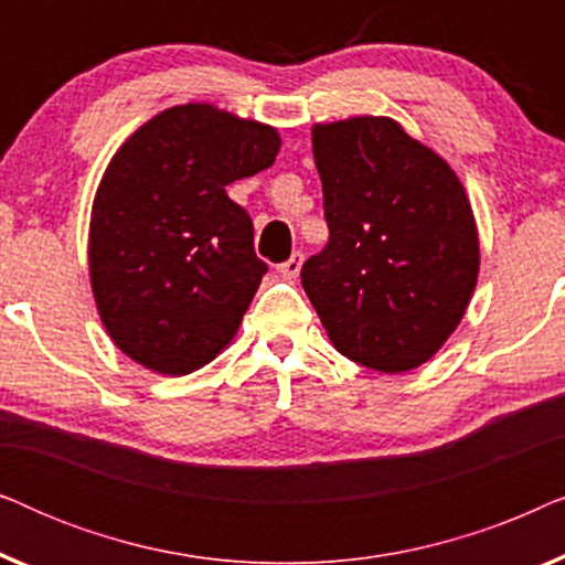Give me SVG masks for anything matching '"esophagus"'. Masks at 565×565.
Returning <instances> with one entry per match:
<instances>
[{"mask_svg": "<svg viewBox=\"0 0 565 565\" xmlns=\"http://www.w3.org/2000/svg\"><path fill=\"white\" fill-rule=\"evenodd\" d=\"M300 267H303V254L296 252L288 262H282V265L277 269H280V275L288 277V280H296V277L300 275Z\"/></svg>", "mask_w": 565, "mask_h": 565, "instance_id": "esophagus-1", "label": "esophagus"}]
</instances>
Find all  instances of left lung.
Here are the masks:
<instances>
[{
  "mask_svg": "<svg viewBox=\"0 0 565 565\" xmlns=\"http://www.w3.org/2000/svg\"><path fill=\"white\" fill-rule=\"evenodd\" d=\"M329 244L300 269L331 344L377 373L435 358L476 290L481 246L466 188L401 122L311 128Z\"/></svg>",
  "mask_w": 565,
  "mask_h": 565,
  "instance_id": "obj_1",
  "label": "left lung"
}]
</instances>
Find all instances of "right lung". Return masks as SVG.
Here are the masks:
<instances>
[{
    "mask_svg": "<svg viewBox=\"0 0 565 565\" xmlns=\"http://www.w3.org/2000/svg\"><path fill=\"white\" fill-rule=\"evenodd\" d=\"M280 134L207 103L146 120L115 151L89 218V280L115 347L159 375L236 337L267 265L231 182L273 167Z\"/></svg>",
    "mask_w": 565,
    "mask_h": 565,
    "instance_id": "obj_1",
    "label": "right lung"
}]
</instances>
